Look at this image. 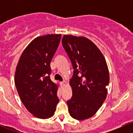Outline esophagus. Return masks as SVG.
<instances>
[{
  "instance_id": "obj_1",
  "label": "esophagus",
  "mask_w": 133,
  "mask_h": 133,
  "mask_svg": "<svg viewBox=\"0 0 133 133\" xmlns=\"http://www.w3.org/2000/svg\"><path fill=\"white\" fill-rule=\"evenodd\" d=\"M60 84H61L62 86H64V85H65V84H66V82H65V81L61 82H60Z\"/></svg>"
}]
</instances>
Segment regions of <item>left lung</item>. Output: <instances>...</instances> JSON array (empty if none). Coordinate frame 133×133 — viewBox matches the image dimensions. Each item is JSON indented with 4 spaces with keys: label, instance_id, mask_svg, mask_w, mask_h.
<instances>
[{
    "label": "left lung",
    "instance_id": "1",
    "mask_svg": "<svg viewBox=\"0 0 133 133\" xmlns=\"http://www.w3.org/2000/svg\"><path fill=\"white\" fill-rule=\"evenodd\" d=\"M62 43L74 68L69 80L72 98L67 102L72 118L84 120L92 117L108 95L109 73L105 57L86 37L65 35Z\"/></svg>",
    "mask_w": 133,
    "mask_h": 133
}]
</instances>
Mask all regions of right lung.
<instances>
[{
	"instance_id": "1",
	"label": "right lung",
	"mask_w": 133,
	"mask_h": 133,
	"mask_svg": "<svg viewBox=\"0 0 133 133\" xmlns=\"http://www.w3.org/2000/svg\"><path fill=\"white\" fill-rule=\"evenodd\" d=\"M61 38L60 34L37 37L22 52L16 67L15 84L25 108L35 117L53 116L59 100L58 84L50 79V62Z\"/></svg>"
}]
</instances>
